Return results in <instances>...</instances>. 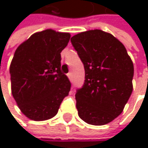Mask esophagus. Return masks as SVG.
Listing matches in <instances>:
<instances>
[{"label":"esophagus","mask_w":148,"mask_h":148,"mask_svg":"<svg viewBox=\"0 0 148 148\" xmlns=\"http://www.w3.org/2000/svg\"><path fill=\"white\" fill-rule=\"evenodd\" d=\"M72 76H73V75H72V73H71V72H69V73L68 74V77H69V79L70 80H72Z\"/></svg>","instance_id":"1"}]
</instances>
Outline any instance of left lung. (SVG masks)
Instances as JSON below:
<instances>
[{
    "mask_svg": "<svg viewBox=\"0 0 148 148\" xmlns=\"http://www.w3.org/2000/svg\"><path fill=\"white\" fill-rule=\"evenodd\" d=\"M71 43L85 69L84 85L75 94L79 116L88 124H107L123 112L132 93V60L124 45L101 30L74 35Z\"/></svg>",
    "mask_w": 148,
    "mask_h": 148,
    "instance_id": "1",
    "label": "left lung"
}]
</instances>
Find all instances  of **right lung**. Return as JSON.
<instances>
[{
  "mask_svg": "<svg viewBox=\"0 0 148 148\" xmlns=\"http://www.w3.org/2000/svg\"><path fill=\"white\" fill-rule=\"evenodd\" d=\"M70 34L51 29L19 45L10 65L12 94L21 112L34 121L55 116L71 83L61 70V52Z\"/></svg>",
  "mask_w": 148,
  "mask_h": 148,
  "instance_id": "obj_1",
  "label": "right lung"
}]
</instances>
